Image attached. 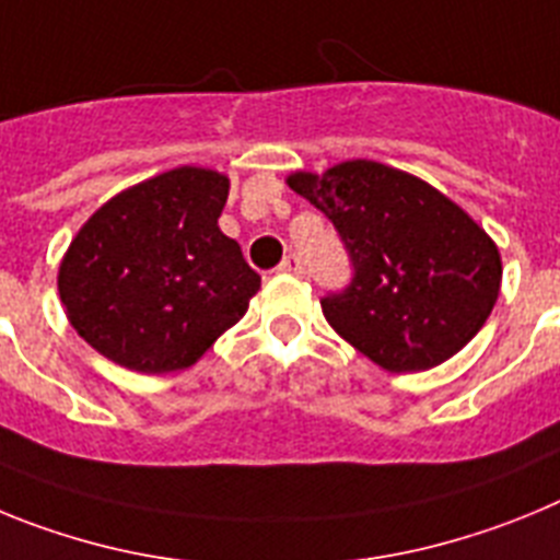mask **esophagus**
Here are the masks:
<instances>
[{"mask_svg": "<svg viewBox=\"0 0 560 560\" xmlns=\"http://www.w3.org/2000/svg\"><path fill=\"white\" fill-rule=\"evenodd\" d=\"M277 271H283V275L303 277L305 275V266H303V260H300V255H289L283 260V264H280V269H277Z\"/></svg>", "mask_w": 560, "mask_h": 560, "instance_id": "esophagus-1", "label": "esophagus"}]
</instances>
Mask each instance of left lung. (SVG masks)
Masks as SVG:
<instances>
[{
  "mask_svg": "<svg viewBox=\"0 0 560 560\" xmlns=\"http://www.w3.org/2000/svg\"><path fill=\"white\" fill-rule=\"evenodd\" d=\"M353 260V283L323 300L330 328L389 373H420L468 345L497 305L502 257L459 205L398 167L348 160L294 171Z\"/></svg>",
  "mask_w": 560,
  "mask_h": 560,
  "instance_id": "8db88e82",
  "label": "left lung"
}]
</instances>
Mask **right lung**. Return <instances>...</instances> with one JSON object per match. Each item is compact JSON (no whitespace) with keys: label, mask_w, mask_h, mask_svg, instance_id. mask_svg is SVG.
Returning <instances> with one entry per match:
<instances>
[{"label":"right lung","mask_w":560,"mask_h":560,"mask_svg":"<svg viewBox=\"0 0 560 560\" xmlns=\"http://www.w3.org/2000/svg\"><path fill=\"white\" fill-rule=\"evenodd\" d=\"M226 196L224 173L182 165L97 207L58 266L78 336L133 373L192 368L260 289L219 226Z\"/></svg>","instance_id":"1"}]
</instances>
